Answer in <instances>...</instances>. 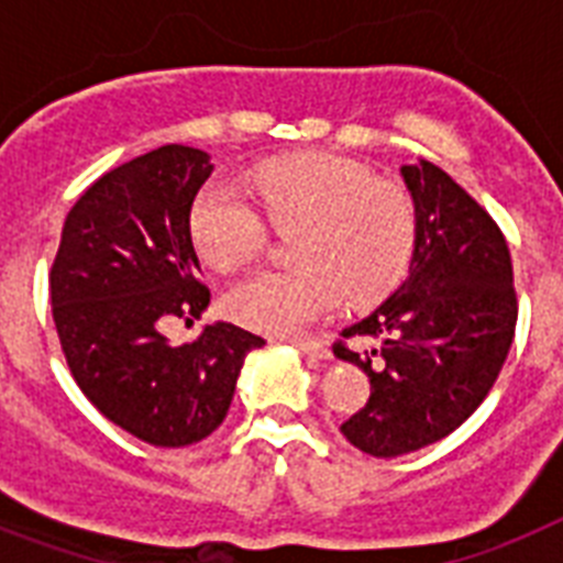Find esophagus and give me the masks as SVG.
I'll list each match as a JSON object with an SVG mask.
<instances>
[{
	"label": "esophagus",
	"instance_id": "1",
	"mask_svg": "<svg viewBox=\"0 0 563 563\" xmlns=\"http://www.w3.org/2000/svg\"><path fill=\"white\" fill-rule=\"evenodd\" d=\"M289 343L300 349V352L314 354V357H329V346L320 338H289Z\"/></svg>",
	"mask_w": 563,
	"mask_h": 563
}]
</instances>
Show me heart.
<instances>
[{"mask_svg":"<svg viewBox=\"0 0 563 563\" xmlns=\"http://www.w3.org/2000/svg\"><path fill=\"white\" fill-rule=\"evenodd\" d=\"M252 200L229 183L194 197L188 229L211 268L231 272L257 257L277 231L300 229L297 268H260L225 295V309L249 329L295 334L329 318L349 297L357 309L398 289L418 252V206L400 183L334 154H291L249 172Z\"/></svg>","mask_w":563,"mask_h":563,"instance_id":"1","label":"heart"}]
</instances>
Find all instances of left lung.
Here are the masks:
<instances>
[{"instance_id": "left-lung-1", "label": "left lung", "mask_w": 563, "mask_h": 563, "mask_svg": "<svg viewBox=\"0 0 563 563\" xmlns=\"http://www.w3.org/2000/svg\"><path fill=\"white\" fill-rule=\"evenodd\" d=\"M400 174L420 225L409 277L334 343V354L357 363L372 386L340 432L375 457L423 450L455 432L498 380L518 320L498 223L438 165L423 159ZM349 339L373 352L354 353Z\"/></svg>"}]
</instances>
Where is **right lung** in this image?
Here are the masks:
<instances>
[{
    "mask_svg": "<svg viewBox=\"0 0 563 563\" xmlns=\"http://www.w3.org/2000/svg\"><path fill=\"white\" fill-rule=\"evenodd\" d=\"M209 154L163 145L85 188L51 266V311L82 395L151 446L209 438L229 412L245 354L266 340L234 323L168 343L165 323L200 318L188 214L209 179Z\"/></svg>",
    "mask_w": 563,
    "mask_h": 563,
    "instance_id": "obj_1",
    "label": "right lung"
}]
</instances>
